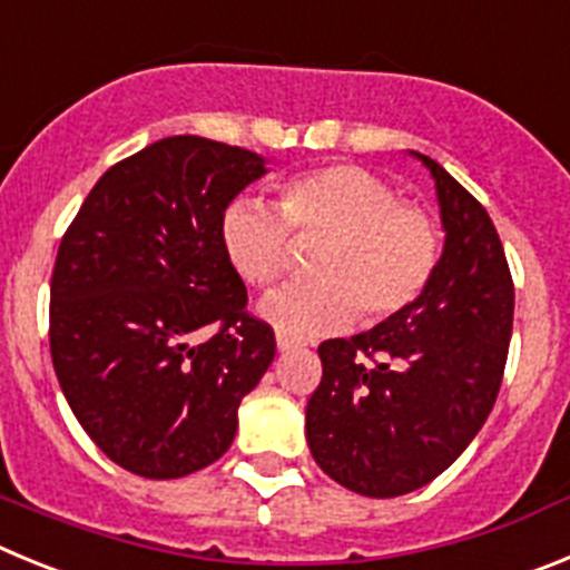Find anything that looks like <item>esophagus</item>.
Instances as JSON below:
<instances>
[{
    "label": "esophagus",
    "instance_id": "esophagus-1",
    "mask_svg": "<svg viewBox=\"0 0 570 570\" xmlns=\"http://www.w3.org/2000/svg\"><path fill=\"white\" fill-rule=\"evenodd\" d=\"M275 346H278V352H289V348H295L297 343L292 341L289 335H284V332H278V335H275Z\"/></svg>",
    "mask_w": 570,
    "mask_h": 570
}]
</instances>
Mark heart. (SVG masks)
<instances>
[{
  "instance_id": "obj_1",
  "label": "heart",
  "mask_w": 570,
  "mask_h": 570,
  "mask_svg": "<svg viewBox=\"0 0 570 570\" xmlns=\"http://www.w3.org/2000/svg\"><path fill=\"white\" fill-rule=\"evenodd\" d=\"M218 238L229 266L253 286H273L289 273L292 238H321L309 258L315 281L261 304V315L292 337L343 330L361 309L368 323L389 321L423 295L440 264L432 215L400 202L386 178L355 164L292 176L278 189V213L235 198L222 213Z\"/></svg>"
}]
</instances>
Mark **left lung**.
Returning <instances> with one entry per match:
<instances>
[{"instance_id":"obj_1","label":"left lung","mask_w":570,"mask_h":570,"mask_svg":"<svg viewBox=\"0 0 570 570\" xmlns=\"http://www.w3.org/2000/svg\"><path fill=\"white\" fill-rule=\"evenodd\" d=\"M443 255L409 309L317 346L306 406L312 458L343 489L400 497L432 483L494 409L514 323V281L489 213L429 156Z\"/></svg>"}]
</instances>
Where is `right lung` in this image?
Returning <instances> with one entry per match:
<instances>
[{"instance_id": "add662e5", "label": "right lung", "mask_w": 570, "mask_h": 570, "mask_svg": "<svg viewBox=\"0 0 570 570\" xmlns=\"http://www.w3.org/2000/svg\"><path fill=\"white\" fill-rule=\"evenodd\" d=\"M266 173L258 153L170 136L112 164L50 278V357L90 440L121 469L176 480L233 445L238 406L275 357L218 238ZM204 325L216 335L197 341Z\"/></svg>"}]
</instances>
